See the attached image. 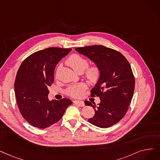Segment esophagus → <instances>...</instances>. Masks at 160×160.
Returning <instances> with one entry per match:
<instances>
[{"mask_svg":"<svg viewBox=\"0 0 160 160\" xmlns=\"http://www.w3.org/2000/svg\"><path fill=\"white\" fill-rule=\"evenodd\" d=\"M74 103L76 104V105H77L81 107L84 106V101H82L75 100V101H74Z\"/></svg>","mask_w":160,"mask_h":160,"instance_id":"esophagus-1","label":"esophagus"}]
</instances>
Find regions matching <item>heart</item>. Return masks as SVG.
<instances>
[{
  "mask_svg": "<svg viewBox=\"0 0 160 160\" xmlns=\"http://www.w3.org/2000/svg\"><path fill=\"white\" fill-rule=\"evenodd\" d=\"M67 64L76 72H82L88 65V61L77 54L71 55L67 61ZM86 78L92 82L98 81L101 76L100 68L95 65L89 67L85 73ZM87 88V85L84 83H81L76 86H73L67 89V93L72 97H78L84 93V90Z\"/></svg>",
  "mask_w": 160,
  "mask_h": 160,
  "instance_id": "obj_1",
  "label": "heart"
}]
</instances>
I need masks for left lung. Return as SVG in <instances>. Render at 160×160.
Here are the masks:
<instances>
[{"mask_svg": "<svg viewBox=\"0 0 160 160\" xmlns=\"http://www.w3.org/2000/svg\"><path fill=\"white\" fill-rule=\"evenodd\" d=\"M101 70L100 78L91 90L92 97H99L98 106L88 101L85 105L95 110L88 122L101 128L118 122L126 114L135 89V79L129 62L123 55L101 45L75 48Z\"/></svg>", "mask_w": 160, "mask_h": 160, "instance_id": "left-lung-1", "label": "left lung"}]
</instances>
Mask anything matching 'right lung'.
<instances>
[{"label":"right lung","instance_id":"right-lung-1","mask_svg":"<svg viewBox=\"0 0 160 160\" xmlns=\"http://www.w3.org/2000/svg\"><path fill=\"white\" fill-rule=\"evenodd\" d=\"M71 50L48 48L31 54L20 65L14 91L20 112L31 126L40 129L50 127L63 117L72 103L67 98L50 101L48 97L55 67Z\"/></svg>","mask_w":160,"mask_h":160}]
</instances>
